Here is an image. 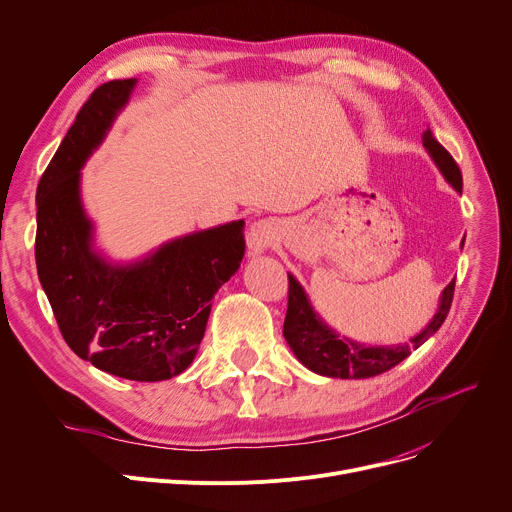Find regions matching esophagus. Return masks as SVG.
I'll return each instance as SVG.
<instances>
[{
	"mask_svg": "<svg viewBox=\"0 0 512 512\" xmlns=\"http://www.w3.org/2000/svg\"><path fill=\"white\" fill-rule=\"evenodd\" d=\"M278 242V226L272 220H259L249 230V253L259 255Z\"/></svg>",
	"mask_w": 512,
	"mask_h": 512,
	"instance_id": "esophagus-1",
	"label": "esophagus"
}]
</instances>
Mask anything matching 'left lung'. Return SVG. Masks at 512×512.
<instances>
[{
	"label": "left lung",
	"mask_w": 512,
	"mask_h": 512,
	"mask_svg": "<svg viewBox=\"0 0 512 512\" xmlns=\"http://www.w3.org/2000/svg\"><path fill=\"white\" fill-rule=\"evenodd\" d=\"M423 147L434 157L444 178L456 188L463 191V174L454 157L436 141L432 130L423 132ZM465 242V238H463ZM454 297V280L444 288L440 309L429 321V326L411 342L400 346H365L359 342L338 336L324 319H321L301 284L288 276V309L284 317V338L290 344L292 353L297 359L319 375H328V378H342V380H365L373 378L396 367L400 361H405L411 351L419 348L429 336H434L450 311Z\"/></svg>",
	"instance_id": "left-lung-1"
}]
</instances>
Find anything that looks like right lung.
Returning <instances> with one entry per match:
<instances>
[{
	"mask_svg": "<svg viewBox=\"0 0 512 512\" xmlns=\"http://www.w3.org/2000/svg\"><path fill=\"white\" fill-rule=\"evenodd\" d=\"M132 87L134 78L97 87L51 157L37 186L35 261L58 328L80 359L124 380L161 382L195 359L213 294L245 255V222L176 238L126 267L93 253L78 170Z\"/></svg>",
	"mask_w": 512,
	"mask_h": 512,
	"instance_id": "1",
	"label": "right lung"
}]
</instances>
